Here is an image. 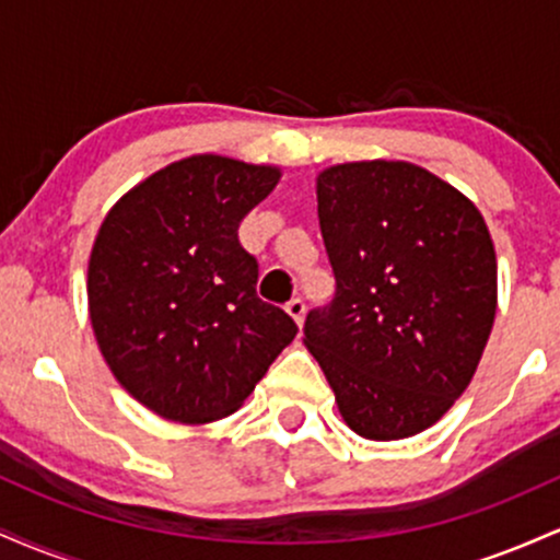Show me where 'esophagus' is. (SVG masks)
Returning <instances> with one entry per match:
<instances>
[{
  "label": "esophagus",
  "mask_w": 560,
  "mask_h": 560,
  "mask_svg": "<svg viewBox=\"0 0 560 560\" xmlns=\"http://www.w3.org/2000/svg\"><path fill=\"white\" fill-rule=\"evenodd\" d=\"M287 313L294 318V324L302 326V320H305V302H302L300 298L289 300L287 302Z\"/></svg>",
  "instance_id": "34e87169"
}]
</instances>
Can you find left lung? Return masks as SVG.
<instances>
[{"instance_id": "1", "label": "left lung", "mask_w": 560, "mask_h": 560, "mask_svg": "<svg viewBox=\"0 0 560 560\" xmlns=\"http://www.w3.org/2000/svg\"><path fill=\"white\" fill-rule=\"evenodd\" d=\"M337 292L305 318L347 427L413 436L464 395L498 311V260L471 199L402 160L331 165L316 178Z\"/></svg>"}]
</instances>
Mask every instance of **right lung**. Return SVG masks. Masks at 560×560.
<instances>
[{
  "label": "right lung",
  "mask_w": 560,
  "mask_h": 560,
  "mask_svg": "<svg viewBox=\"0 0 560 560\" xmlns=\"http://www.w3.org/2000/svg\"><path fill=\"white\" fill-rule=\"evenodd\" d=\"M273 165L191 155L113 205L89 258V318L133 400L178 423L234 413L298 324L258 298L242 218L279 184Z\"/></svg>",
  "instance_id": "1"
}]
</instances>
